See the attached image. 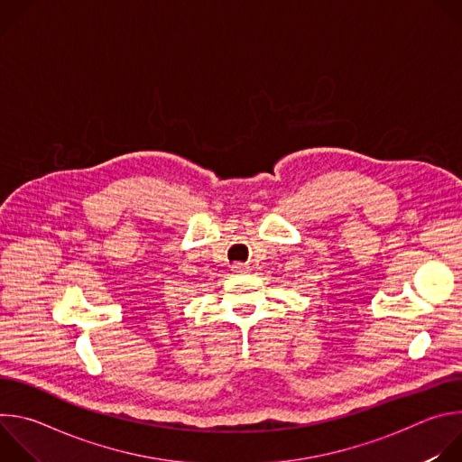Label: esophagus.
I'll return each mask as SVG.
<instances>
[{
  "label": "esophagus",
  "mask_w": 462,
  "mask_h": 462,
  "mask_svg": "<svg viewBox=\"0 0 462 462\" xmlns=\"http://www.w3.org/2000/svg\"><path fill=\"white\" fill-rule=\"evenodd\" d=\"M232 273H236V274H243V273H248V267L245 265V263H236V265L232 267Z\"/></svg>",
  "instance_id": "obj_1"
}]
</instances>
